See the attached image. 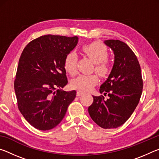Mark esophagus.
I'll list each match as a JSON object with an SVG mask.
<instances>
[{
	"mask_svg": "<svg viewBox=\"0 0 159 159\" xmlns=\"http://www.w3.org/2000/svg\"><path fill=\"white\" fill-rule=\"evenodd\" d=\"M83 93V92H81V91H80V90H79V91H77V93H76V95L79 97V96H80V95H82Z\"/></svg>",
	"mask_w": 159,
	"mask_h": 159,
	"instance_id": "34e87169",
	"label": "esophagus"
}]
</instances>
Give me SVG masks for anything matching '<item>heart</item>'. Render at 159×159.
<instances>
[{
	"label": "heart",
	"instance_id": "b5f03b06",
	"mask_svg": "<svg viewBox=\"0 0 159 159\" xmlns=\"http://www.w3.org/2000/svg\"><path fill=\"white\" fill-rule=\"evenodd\" d=\"M86 56L95 62V71L101 77H107L111 72V65L107 60L109 52L105 45L99 41H93L85 43L81 48ZM78 57L74 52H70L64 58V66L68 73L74 76L77 73ZM99 82L95 74L80 75L71 81L72 88L82 91L92 90Z\"/></svg>",
	"mask_w": 159,
	"mask_h": 159
}]
</instances>
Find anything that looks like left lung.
<instances>
[{
  "instance_id": "obj_1",
  "label": "left lung",
  "mask_w": 159,
  "mask_h": 159,
  "mask_svg": "<svg viewBox=\"0 0 159 159\" xmlns=\"http://www.w3.org/2000/svg\"><path fill=\"white\" fill-rule=\"evenodd\" d=\"M104 43L115 55L111 74L99 89L109 98L93 96L88 113L99 127L110 129L124 124L130 117L140 99L143 80L137 56L127 44L119 40H107Z\"/></svg>"
}]
</instances>
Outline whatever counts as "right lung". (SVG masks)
Here are the masks:
<instances>
[{
	"label": "right lung",
	"mask_w": 159,
	"mask_h": 159,
	"mask_svg": "<svg viewBox=\"0 0 159 159\" xmlns=\"http://www.w3.org/2000/svg\"><path fill=\"white\" fill-rule=\"evenodd\" d=\"M79 38L45 35L26 45L20 56L14 88L18 109L35 128L56 127L76 98L75 90H60L68 83L64 58Z\"/></svg>",
	"instance_id": "add662e5"
}]
</instances>
